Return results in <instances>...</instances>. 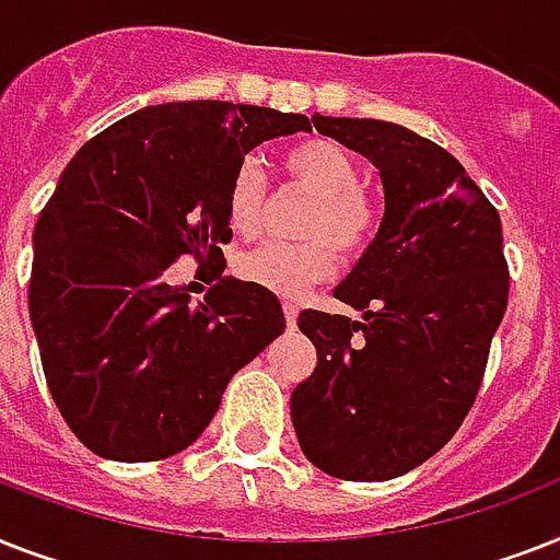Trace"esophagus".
<instances>
[{
  "mask_svg": "<svg viewBox=\"0 0 560 560\" xmlns=\"http://www.w3.org/2000/svg\"><path fill=\"white\" fill-rule=\"evenodd\" d=\"M296 316L299 307L293 302H284V319H288V328H296Z\"/></svg>",
  "mask_w": 560,
  "mask_h": 560,
  "instance_id": "1",
  "label": "esophagus"
}]
</instances>
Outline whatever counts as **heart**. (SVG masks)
Here are the masks:
<instances>
[{
	"label": "heart",
	"mask_w": 560,
	"mask_h": 560,
	"mask_svg": "<svg viewBox=\"0 0 560 560\" xmlns=\"http://www.w3.org/2000/svg\"><path fill=\"white\" fill-rule=\"evenodd\" d=\"M281 165L296 186L316 197L305 220V237L314 241L302 246L264 244L249 249L237 258V276L276 296L296 299L307 288L331 279L337 258L325 240L342 255L360 253L369 244L374 209L366 194L360 191L358 160L331 139H305L293 144L281 156ZM264 197L267 183L261 168L253 160L241 162L226 191V218L237 235H253L258 229Z\"/></svg>",
	"instance_id": "obj_1"
}]
</instances>
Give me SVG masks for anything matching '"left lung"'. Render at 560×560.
Returning a JSON list of instances; mask_svg holds the SVG:
<instances>
[{"mask_svg": "<svg viewBox=\"0 0 560 560\" xmlns=\"http://www.w3.org/2000/svg\"><path fill=\"white\" fill-rule=\"evenodd\" d=\"M372 162L383 220L334 288L358 316L302 311L314 374L290 395L307 462L383 482L418 468L468 416L509 302L500 214L451 153L374 118H314Z\"/></svg>", "mask_w": 560, "mask_h": 560, "instance_id": "8db88e82", "label": "left lung"}]
</instances>
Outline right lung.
<instances>
[{"instance_id":"add662e5","label":"right lung","mask_w":560,"mask_h":560,"mask_svg":"<svg viewBox=\"0 0 560 560\" xmlns=\"http://www.w3.org/2000/svg\"><path fill=\"white\" fill-rule=\"evenodd\" d=\"M307 116L229 101L136 109L83 144L34 226L28 314L51 398L113 462H156L209 427L237 369L281 331L276 293L223 276L229 179ZM219 267L197 306L164 270Z\"/></svg>"}]
</instances>
